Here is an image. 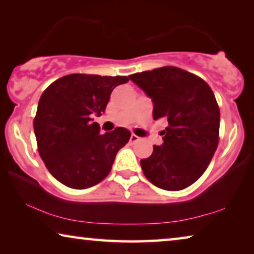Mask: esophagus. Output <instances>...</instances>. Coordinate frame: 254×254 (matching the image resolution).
I'll list each match as a JSON object with an SVG mask.
<instances>
[{
	"instance_id": "34e87169",
	"label": "esophagus",
	"mask_w": 254,
	"mask_h": 254,
	"mask_svg": "<svg viewBox=\"0 0 254 254\" xmlns=\"http://www.w3.org/2000/svg\"><path fill=\"white\" fill-rule=\"evenodd\" d=\"M139 139H140V138H139L138 135H135V134H131V136H130V142H131V143H134V142L138 141Z\"/></svg>"
}]
</instances>
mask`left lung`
<instances>
[{
	"label": "left lung",
	"mask_w": 254,
	"mask_h": 254,
	"mask_svg": "<svg viewBox=\"0 0 254 254\" xmlns=\"http://www.w3.org/2000/svg\"><path fill=\"white\" fill-rule=\"evenodd\" d=\"M154 104V120H167L163 144L140 160L150 182L179 191L198 180L211 162L219 141L220 113L211 88L198 75L175 66L131 74Z\"/></svg>",
	"instance_id": "1"
}]
</instances>
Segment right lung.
<instances>
[{
  "instance_id": "right-lung-1",
  "label": "right lung",
  "mask_w": 254,
  "mask_h": 254,
  "mask_svg": "<svg viewBox=\"0 0 254 254\" xmlns=\"http://www.w3.org/2000/svg\"><path fill=\"white\" fill-rule=\"evenodd\" d=\"M127 76L64 75L40 96L34 130L38 151L54 178L71 189L98 184L131 136L127 128L100 133L94 116L105 113L111 94Z\"/></svg>"
}]
</instances>
